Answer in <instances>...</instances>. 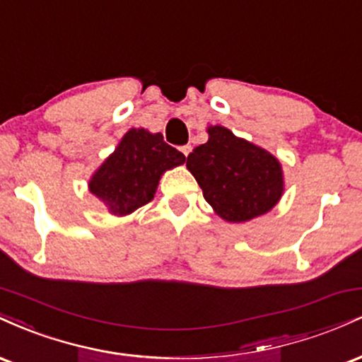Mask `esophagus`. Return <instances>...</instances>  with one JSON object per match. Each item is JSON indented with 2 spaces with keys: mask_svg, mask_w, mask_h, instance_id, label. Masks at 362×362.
<instances>
[{
  "mask_svg": "<svg viewBox=\"0 0 362 362\" xmlns=\"http://www.w3.org/2000/svg\"><path fill=\"white\" fill-rule=\"evenodd\" d=\"M190 149H192V146H190V144H185V146H182V148H180V151H182V153H184V155H185V156H189Z\"/></svg>",
  "mask_w": 362,
  "mask_h": 362,
  "instance_id": "obj_1",
  "label": "esophagus"
}]
</instances>
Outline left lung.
I'll use <instances>...</instances> for the list:
<instances>
[{
  "label": "left lung",
  "instance_id": "8db88e82",
  "mask_svg": "<svg viewBox=\"0 0 362 362\" xmlns=\"http://www.w3.org/2000/svg\"><path fill=\"white\" fill-rule=\"evenodd\" d=\"M207 132V143L187 156V168L218 216L245 223L271 211L282 195L279 161L226 127L214 126Z\"/></svg>",
  "mask_w": 362,
  "mask_h": 362
}]
</instances>
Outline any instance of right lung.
Listing matches in <instances>:
<instances>
[{"label": "right lung", "instance_id": "right-lung-1", "mask_svg": "<svg viewBox=\"0 0 362 362\" xmlns=\"http://www.w3.org/2000/svg\"><path fill=\"white\" fill-rule=\"evenodd\" d=\"M184 161V153L165 143L160 132L149 134L144 129H131L91 177L90 192L112 214H129L151 201L165 170Z\"/></svg>", "mask_w": 362, "mask_h": 362}]
</instances>
